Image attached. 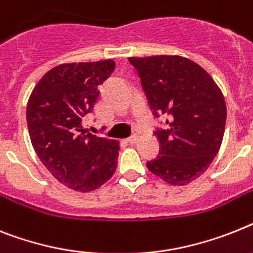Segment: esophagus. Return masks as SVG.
I'll return each instance as SVG.
<instances>
[{"instance_id":"esophagus-1","label":"esophagus","mask_w":253,"mask_h":253,"mask_svg":"<svg viewBox=\"0 0 253 253\" xmlns=\"http://www.w3.org/2000/svg\"><path fill=\"white\" fill-rule=\"evenodd\" d=\"M137 140H139V136H136V135H133V136L128 137V139H127L126 141L128 144H131V145H132V144H136L137 143Z\"/></svg>"}]
</instances>
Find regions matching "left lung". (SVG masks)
I'll return each mask as SVG.
<instances>
[{
    "instance_id": "obj_1",
    "label": "left lung",
    "mask_w": 253,
    "mask_h": 253,
    "mask_svg": "<svg viewBox=\"0 0 253 253\" xmlns=\"http://www.w3.org/2000/svg\"><path fill=\"white\" fill-rule=\"evenodd\" d=\"M157 117L171 116L158 130L161 153L146 162L153 175L169 185H186L207 171L220 150L226 104L213 78L195 61L179 55L128 58Z\"/></svg>"
}]
</instances>
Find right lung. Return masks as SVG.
<instances>
[{"label": "right lung", "mask_w": 253, "mask_h": 253, "mask_svg": "<svg viewBox=\"0 0 253 253\" xmlns=\"http://www.w3.org/2000/svg\"><path fill=\"white\" fill-rule=\"evenodd\" d=\"M114 68L112 59L59 64L43 74L28 99L33 149L51 175L76 192H92L116 172L120 143L84 133L82 126Z\"/></svg>", "instance_id": "1"}]
</instances>
